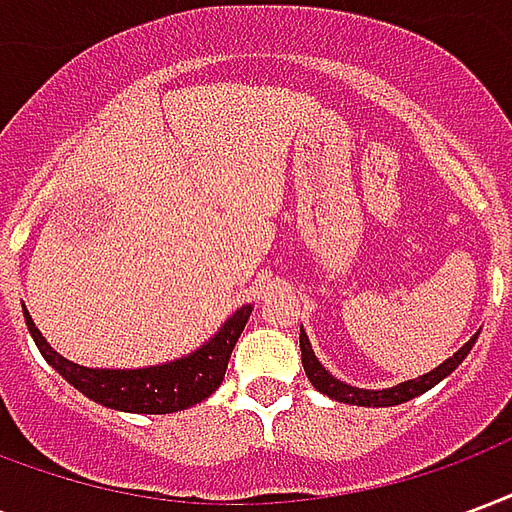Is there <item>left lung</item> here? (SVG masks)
Returning <instances> with one entry per match:
<instances>
[{
	"mask_svg": "<svg viewBox=\"0 0 512 512\" xmlns=\"http://www.w3.org/2000/svg\"><path fill=\"white\" fill-rule=\"evenodd\" d=\"M480 334V332H477ZM477 334H474L469 343H463V348H458L455 354L447 359V362H441L436 370H430L425 376L411 378V381H403V384L389 386V389H359V386H351L340 381V378H334L326 367L318 362V356L312 351L310 340H307V334L301 329L299 345H301V365H304V373L310 378V384L323 392V395H329L332 400H340V403H351V406H397V403H406L411 397L422 395V392H428L433 386L439 384L441 378H447L455 370V367L461 365L463 359L469 356L472 351L474 340H477Z\"/></svg>",
	"mask_w": 512,
	"mask_h": 512,
	"instance_id": "8db88e82",
	"label": "left lung"
}]
</instances>
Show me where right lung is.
<instances>
[{"instance_id": "right-lung-1", "label": "right lung", "mask_w": 512, "mask_h": 512, "mask_svg": "<svg viewBox=\"0 0 512 512\" xmlns=\"http://www.w3.org/2000/svg\"><path fill=\"white\" fill-rule=\"evenodd\" d=\"M249 315H252V304H244L222 323V329L208 343L175 362L139 367V370H106V367L95 370L57 354L38 332L32 315L24 307V321L38 351L68 384L101 406L134 411V414H172L211 397L224 381L230 354L244 332Z\"/></svg>"}]
</instances>
